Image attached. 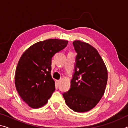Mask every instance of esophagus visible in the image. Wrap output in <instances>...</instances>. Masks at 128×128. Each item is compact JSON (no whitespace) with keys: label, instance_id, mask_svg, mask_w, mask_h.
I'll return each instance as SVG.
<instances>
[{"label":"esophagus","instance_id":"obj_1","mask_svg":"<svg viewBox=\"0 0 128 128\" xmlns=\"http://www.w3.org/2000/svg\"><path fill=\"white\" fill-rule=\"evenodd\" d=\"M56 82H57L58 85H59L60 83V80H57V81H56Z\"/></svg>","mask_w":128,"mask_h":128}]
</instances>
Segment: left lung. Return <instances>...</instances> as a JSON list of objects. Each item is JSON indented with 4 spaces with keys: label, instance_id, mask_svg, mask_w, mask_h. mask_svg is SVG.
Segmentation results:
<instances>
[{
    "label": "left lung",
    "instance_id": "8db88e82",
    "mask_svg": "<svg viewBox=\"0 0 128 128\" xmlns=\"http://www.w3.org/2000/svg\"><path fill=\"white\" fill-rule=\"evenodd\" d=\"M73 45L77 52L74 73L70 89L62 95L71 110L85 112L94 108L104 94L107 69L94 47L80 40Z\"/></svg>",
    "mask_w": 128,
    "mask_h": 128
}]
</instances>
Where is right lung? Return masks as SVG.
Masks as SVG:
<instances>
[{
  "instance_id": "add662e5",
  "label": "right lung",
  "mask_w": 128,
  "mask_h": 128,
  "mask_svg": "<svg viewBox=\"0 0 128 128\" xmlns=\"http://www.w3.org/2000/svg\"><path fill=\"white\" fill-rule=\"evenodd\" d=\"M66 40L51 39L33 44L21 56L15 73V85L21 98L30 107L48 102L55 90L51 75L52 58L66 48Z\"/></svg>"
}]
</instances>
